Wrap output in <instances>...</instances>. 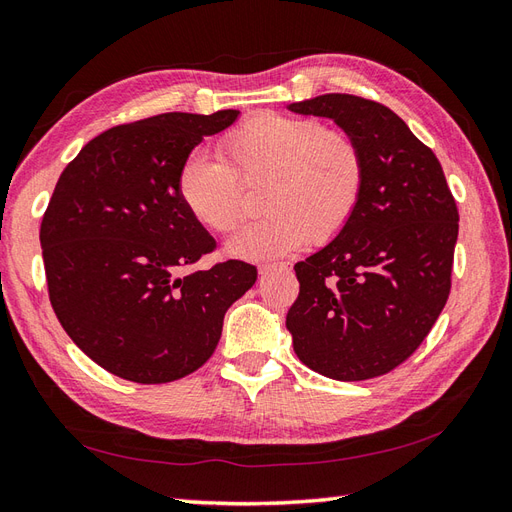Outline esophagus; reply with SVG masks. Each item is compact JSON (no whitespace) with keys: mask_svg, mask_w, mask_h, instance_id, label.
<instances>
[{"mask_svg":"<svg viewBox=\"0 0 512 512\" xmlns=\"http://www.w3.org/2000/svg\"><path fill=\"white\" fill-rule=\"evenodd\" d=\"M288 269H290L288 262H278V265H262L260 275H267L271 271H288Z\"/></svg>","mask_w":512,"mask_h":512,"instance_id":"esophagus-1","label":"esophagus"}]
</instances>
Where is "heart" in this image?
I'll return each mask as SVG.
<instances>
[{
  "instance_id": "1",
  "label": "heart",
  "mask_w": 512,
  "mask_h": 512,
  "mask_svg": "<svg viewBox=\"0 0 512 512\" xmlns=\"http://www.w3.org/2000/svg\"><path fill=\"white\" fill-rule=\"evenodd\" d=\"M222 157H185L176 193L196 222L230 234L245 215L238 181L265 183L260 206L267 217L228 243V252L245 260L286 256L306 241L331 243L351 224L366 189L362 146L316 118L256 114L222 137Z\"/></svg>"
}]
</instances>
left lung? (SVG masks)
Instances as JSON below:
<instances>
[{"instance_id": "8db88e82", "label": "left lung", "mask_w": 512, "mask_h": 512, "mask_svg": "<svg viewBox=\"0 0 512 512\" xmlns=\"http://www.w3.org/2000/svg\"><path fill=\"white\" fill-rule=\"evenodd\" d=\"M290 112L331 118L366 157L351 224L295 265L286 314L297 357L336 381L385 375L416 353L450 295L459 211L435 153L390 107L321 94Z\"/></svg>"}]
</instances>
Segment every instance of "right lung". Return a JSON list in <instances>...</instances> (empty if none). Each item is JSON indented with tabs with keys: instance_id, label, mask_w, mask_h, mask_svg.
Here are the masks:
<instances>
[{
	"instance_id": "right-lung-1",
	"label": "right lung",
	"mask_w": 512,
	"mask_h": 512,
	"mask_svg": "<svg viewBox=\"0 0 512 512\" xmlns=\"http://www.w3.org/2000/svg\"><path fill=\"white\" fill-rule=\"evenodd\" d=\"M237 109L118 124L66 165L40 224L51 308L92 362L135 383L183 379L209 359L224 316L258 271L243 260L189 271L215 239L176 193L204 135Z\"/></svg>"
}]
</instances>
